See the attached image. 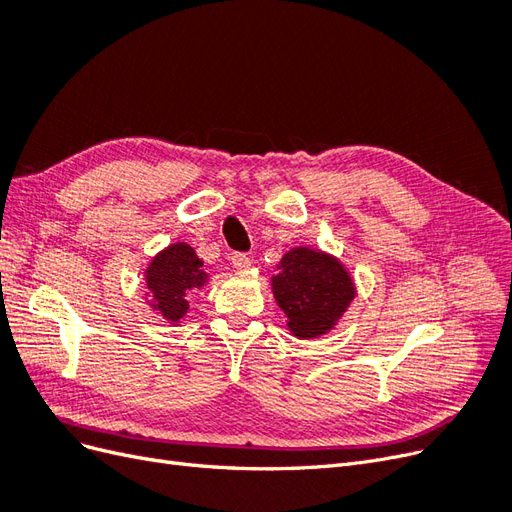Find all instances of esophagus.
Listing matches in <instances>:
<instances>
[{
  "mask_svg": "<svg viewBox=\"0 0 512 512\" xmlns=\"http://www.w3.org/2000/svg\"><path fill=\"white\" fill-rule=\"evenodd\" d=\"M230 265L235 267L237 271H247L252 267V260H250V256L247 254H241V252H235L230 256Z\"/></svg>",
  "mask_w": 512,
  "mask_h": 512,
  "instance_id": "esophagus-1",
  "label": "esophagus"
}]
</instances>
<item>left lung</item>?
<instances>
[{
  "label": "left lung",
  "instance_id": "1",
  "mask_svg": "<svg viewBox=\"0 0 512 512\" xmlns=\"http://www.w3.org/2000/svg\"><path fill=\"white\" fill-rule=\"evenodd\" d=\"M271 277L273 297L288 318L294 337L314 339L329 333L354 299V284L337 258L294 247Z\"/></svg>",
  "mask_w": 512,
  "mask_h": 512
}]
</instances>
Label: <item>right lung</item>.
I'll return each mask as SVG.
<instances>
[{
	"mask_svg": "<svg viewBox=\"0 0 512 512\" xmlns=\"http://www.w3.org/2000/svg\"><path fill=\"white\" fill-rule=\"evenodd\" d=\"M145 280L147 297L153 299L151 307L158 309L168 322H179L190 307V294L205 286L207 273L194 247L173 243L149 262Z\"/></svg>",
	"mask_w": 512,
	"mask_h": 512,
	"instance_id": "obj_1",
	"label": "right lung"
}]
</instances>
